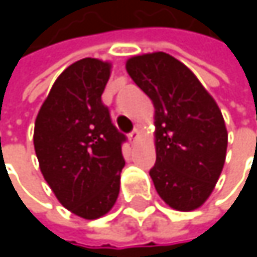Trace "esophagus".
I'll use <instances>...</instances> for the list:
<instances>
[{
    "mask_svg": "<svg viewBox=\"0 0 257 257\" xmlns=\"http://www.w3.org/2000/svg\"><path fill=\"white\" fill-rule=\"evenodd\" d=\"M138 137H140V129L138 128H135L132 132H131V134H129V140H131L132 143H134Z\"/></svg>",
    "mask_w": 257,
    "mask_h": 257,
    "instance_id": "34e87169",
    "label": "esophagus"
}]
</instances>
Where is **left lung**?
I'll use <instances>...</instances> for the list:
<instances>
[{"label": "left lung", "mask_w": 257, "mask_h": 257, "mask_svg": "<svg viewBox=\"0 0 257 257\" xmlns=\"http://www.w3.org/2000/svg\"><path fill=\"white\" fill-rule=\"evenodd\" d=\"M126 71L155 107L156 164L150 177L171 208H199L214 190L226 159L222 111L196 76L174 56H132Z\"/></svg>", "instance_id": "1"}]
</instances>
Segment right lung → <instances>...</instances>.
<instances>
[{"label": "right lung", "instance_id": "add662e5", "mask_svg": "<svg viewBox=\"0 0 257 257\" xmlns=\"http://www.w3.org/2000/svg\"><path fill=\"white\" fill-rule=\"evenodd\" d=\"M110 74L107 61L84 58L71 64L53 83L34 126L43 177L67 210L87 220L113 208L125 167L126 137L101 101Z\"/></svg>", "mask_w": 257, "mask_h": 257}]
</instances>
